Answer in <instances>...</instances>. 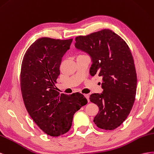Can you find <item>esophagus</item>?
I'll use <instances>...</instances> for the list:
<instances>
[{"instance_id": "obj_1", "label": "esophagus", "mask_w": 154, "mask_h": 154, "mask_svg": "<svg viewBox=\"0 0 154 154\" xmlns=\"http://www.w3.org/2000/svg\"><path fill=\"white\" fill-rule=\"evenodd\" d=\"M85 97L87 99V100H88V101H90V95H89V94H85Z\"/></svg>"}]
</instances>
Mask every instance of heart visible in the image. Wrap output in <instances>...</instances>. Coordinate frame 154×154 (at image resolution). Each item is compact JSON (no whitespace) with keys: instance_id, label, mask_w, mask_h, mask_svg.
Instances as JSON below:
<instances>
[{"instance_id":"heart-1","label":"heart","mask_w":154,"mask_h":154,"mask_svg":"<svg viewBox=\"0 0 154 154\" xmlns=\"http://www.w3.org/2000/svg\"><path fill=\"white\" fill-rule=\"evenodd\" d=\"M82 55H85V54H79V55H78V57H79V56H82Z\"/></svg>"}]
</instances>
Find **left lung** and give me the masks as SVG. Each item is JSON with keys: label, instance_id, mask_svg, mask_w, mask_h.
Segmentation results:
<instances>
[{"label": "left lung", "instance_id": "left-lung-1", "mask_svg": "<svg viewBox=\"0 0 154 154\" xmlns=\"http://www.w3.org/2000/svg\"><path fill=\"white\" fill-rule=\"evenodd\" d=\"M75 47L90 54L91 76L103 77L102 94L90 95L99 112L94 122L99 128L113 130L128 116L135 99L137 73L128 45L110 29L75 38Z\"/></svg>", "mask_w": 154, "mask_h": 154}]
</instances>
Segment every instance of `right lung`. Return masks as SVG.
I'll return each mask as SVG.
<instances>
[{
	"label": "right lung",
	"instance_id": "add662e5",
	"mask_svg": "<svg viewBox=\"0 0 154 154\" xmlns=\"http://www.w3.org/2000/svg\"><path fill=\"white\" fill-rule=\"evenodd\" d=\"M72 40L38 38L22 62L20 89L25 107L39 128L52 137L68 132L75 113L88 103L81 94L67 95L55 90L62 57Z\"/></svg>",
	"mask_w": 154,
	"mask_h": 154
}]
</instances>
